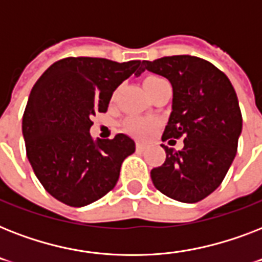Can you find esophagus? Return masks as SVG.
Segmentation results:
<instances>
[{"mask_svg":"<svg viewBox=\"0 0 262 262\" xmlns=\"http://www.w3.org/2000/svg\"><path fill=\"white\" fill-rule=\"evenodd\" d=\"M136 147H137V151H144V149H145V143H143V141H137Z\"/></svg>","mask_w":262,"mask_h":262,"instance_id":"esophagus-1","label":"esophagus"}]
</instances>
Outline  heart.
Returning <instances> with one entry per match:
<instances>
[{
    "label": "heart",
    "mask_w": 262,
    "mask_h": 262,
    "mask_svg": "<svg viewBox=\"0 0 262 262\" xmlns=\"http://www.w3.org/2000/svg\"><path fill=\"white\" fill-rule=\"evenodd\" d=\"M160 77L158 76H148L144 79V88L152 87L154 84L159 83ZM156 127V121L151 118H141V117H132V118L126 119L125 122V129H126L129 133L135 136H139V137H145V136L151 135L152 130Z\"/></svg>",
    "instance_id": "obj_1"
}]
</instances>
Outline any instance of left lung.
Segmentation results:
<instances>
[{"instance_id":"1","label":"left lung","mask_w":262,"mask_h":262,"mask_svg":"<svg viewBox=\"0 0 262 262\" xmlns=\"http://www.w3.org/2000/svg\"><path fill=\"white\" fill-rule=\"evenodd\" d=\"M144 71L171 83V114L162 140L182 137L183 148L162 147L166 160L152 168L155 187L181 203H197L215 191L236 155L242 114L231 81L194 55L143 61Z\"/></svg>"}]
</instances>
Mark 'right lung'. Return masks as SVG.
Wrapping results in <instances>:
<instances>
[{
    "mask_svg": "<svg viewBox=\"0 0 262 262\" xmlns=\"http://www.w3.org/2000/svg\"><path fill=\"white\" fill-rule=\"evenodd\" d=\"M140 76L141 61L71 57L53 63L31 90L23 115L27 158L43 187L71 207H85L115 186L121 164L136 151L119 133L92 139L91 118L106 113L119 84Z\"/></svg>",
    "mask_w": 262,
    "mask_h": 262,
    "instance_id": "add662e5",
    "label": "right lung"
}]
</instances>
